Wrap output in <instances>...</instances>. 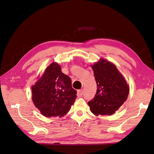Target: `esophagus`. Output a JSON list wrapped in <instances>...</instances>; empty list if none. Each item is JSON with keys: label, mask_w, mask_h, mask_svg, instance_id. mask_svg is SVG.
Segmentation results:
<instances>
[{"label": "esophagus", "mask_w": 154, "mask_h": 154, "mask_svg": "<svg viewBox=\"0 0 154 154\" xmlns=\"http://www.w3.org/2000/svg\"><path fill=\"white\" fill-rule=\"evenodd\" d=\"M84 93V91L83 89H80V90H78V92H77V95L78 97H81L82 96V95H83Z\"/></svg>", "instance_id": "34e87169"}]
</instances>
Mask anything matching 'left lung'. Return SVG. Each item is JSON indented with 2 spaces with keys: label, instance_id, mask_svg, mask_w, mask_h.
I'll use <instances>...</instances> for the list:
<instances>
[{
  "label": "left lung",
  "instance_id": "obj_1",
  "mask_svg": "<svg viewBox=\"0 0 154 154\" xmlns=\"http://www.w3.org/2000/svg\"><path fill=\"white\" fill-rule=\"evenodd\" d=\"M97 88L95 97L88 102L95 116L112 115L127 100L129 86L115 65L106 59L91 65Z\"/></svg>",
  "mask_w": 154,
  "mask_h": 154
}]
</instances>
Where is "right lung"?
Segmentation results:
<instances>
[{"instance_id":"add662e5","label":"right lung","mask_w":154,"mask_h":154,"mask_svg":"<svg viewBox=\"0 0 154 154\" xmlns=\"http://www.w3.org/2000/svg\"><path fill=\"white\" fill-rule=\"evenodd\" d=\"M31 89L34 104L48 118L66 115L77 97L70 78L61 72V66L55 62L47 67Z\"/></svg>"}]
</instances>
